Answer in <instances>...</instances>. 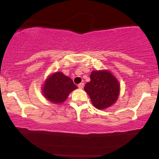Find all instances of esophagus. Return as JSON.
<instances>
[{
	"label": "esophagus",
	"mask_w": 159,
	"mask_h": 159,
	"mask_svg": "<svg viewBox=\"0 0 159 159\" xmlns=\"http://www.w3.org/2000/svg\"><path fill=\"white\" fill-rule=\"evenodd\" d=\"M83 86H84V83H80L79 85H78V87H79V88H80V89H82V88H83Z\"/></svg>",
	"instance_id": "1"
}]
</instances>
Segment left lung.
Instances as JSON below:
<instances>
[{"instance_id":"8db88e82","label":"left lung","mask_w":159,"mask_h":159,"mask_svg":"<svg viewBox=\"0 0 159 159\" xmlns=\"http://www.w3.org/2000/svg\"><path fill=\"white\" fill-rule=\"evenodd\" d=\"M92 103L98 109H104L117 100L120 85L116 79L107 71H93L90 81L85 85Z\"/></svg>"}]
</instances>
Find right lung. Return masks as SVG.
I'll list each match as a JSON object with an SVG mask.
<instances>
[{
  "label": "right lung",
  "instance_id": "1",
  "mask_svg": "<svg viewBox=\"0 0 159 159\" xmlns=\"http://www.w3.org/2000/svg\"><path fill=\"white\" fill-rule=\"evenodd\" d=\"M76 88L77 86L70 78L61 72H56L45 81L43 92L48 100L58 104L65 101L69 93Z\"/></svg>",
  "mask_w": 159,
  "mask_h": 159
}]
</instances>
